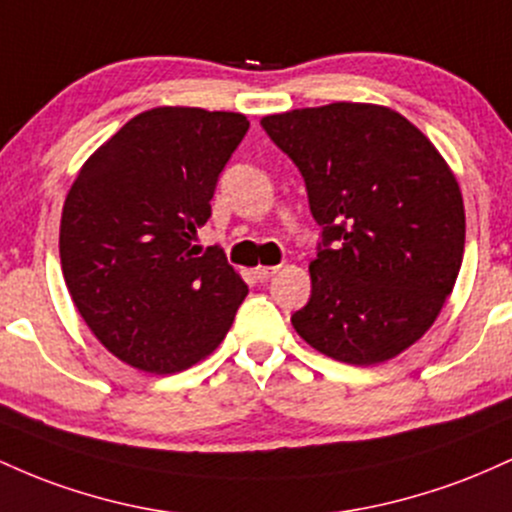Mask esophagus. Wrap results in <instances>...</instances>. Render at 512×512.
<instances>
[{"label": "esophagus", "mask_w": 512, "mask_h": 512, "mask_svg": "<svg viewBox=\"0 0 512 512\" xmlns=\"http://www.w3.org/2000/svg\"><path fill=\"white\" fill-rule=\"evenodd\" d=\"M275 271H278V268H275V266H256L251 273H254L256 280H268V278H271V275H275Z\"/></svg>", "instance_id": "34e87169"}]
</instances>
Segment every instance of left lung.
<instances>
[{"instance_id":"left-lung-1","label":"left lung","mask_w":512,"mask_h":512,"mask_svg":"<svg viewBox=\"0 0 512 512\" xmlns=\"http://www.w3.org/2000/svg\"><path fill=\"white\" fill-rule=\"evenodd\" d=\"M261 125L300 169L324 227L312 297L292 326L338 363L396 358L433 326L462 266L455 174L416 125L377 103L297 108Z\"/></svg>"}]
</instances>
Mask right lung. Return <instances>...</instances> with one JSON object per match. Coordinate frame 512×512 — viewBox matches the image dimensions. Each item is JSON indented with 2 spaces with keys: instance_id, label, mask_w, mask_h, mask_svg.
<instances>
[{
  "instance_id": "1",
  "label": "right lung",
  "mask_w": 512,
  "mask_h": 512,
  "mask_svg": "<svg viewBox=\"0 0 512 512\" xmlns=\"http://www.w3.org/2000/svg\"><path fill=\"white\" fill-rule=\"evenodd\" d=\"M246 130L241 113L152 108L103 142L67 193V290L91 333L135 370L171 375L208 358L249 292L225 251L198 257L193 246Z\"/></svg>"
}]
</instances>
